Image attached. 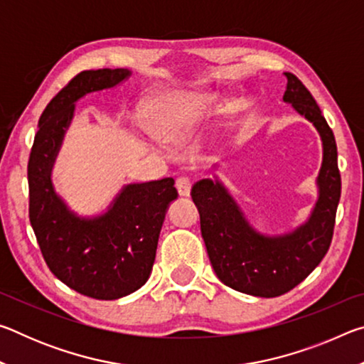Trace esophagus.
<instances>
[{
	"label": "esophagus",
	"instance_id": "esophagus-1",
	"mask_svg": "<svg viewBox=\"0 0 364 364\" xmlns=\"http://www.w3.org/2000/svg\"><path fill=\"white\" fill-rule=\"evenodd\" d=\"M175 186H176L178 194H180L181 197H188L191 194V181L188 180V178H184V176L178 178Z\"/></svg>",
	"mask_w": 364,
	"mask_h": 364
}]
</instances>
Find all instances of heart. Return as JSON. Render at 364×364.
I'll return each mask as SVG.
<instances>
[{"label":"heart","instance_id":"obj_1","mask_svg":"<svg viewBox=\"0 0 364 364\" xmlns=\"http://www.w3.org/2000/svg\"><path fill=\"white\" fill-rule=\"evenodd\" d=\"M212 97L202 93L170 91L159 97L151 114V130L165 144H184L199 128Z\"/></svg>","mask_w":364,"mask_h":364}]
</instances>
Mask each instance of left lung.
Instances as JSON below:
<instances>
[{"instance_id":"obj_1","label":"left lung","mask_w":364,"mask_h":364,"mask_svg":"<svg viewBox=\"0 0 364 364\" xmlns=\"http://www.w3.org/2000/svg\"><path fill=\"white\" fill-rule=\"evenodd\" d=\"M282 100L311 122L323 141V164L316 178L318 200L310 217L294 231L267 236L255 231L232 196L218 180L197 181L191 197L200 215V232L218 279L255 297H278L300 284L315 269L332 241L341 199L334 133L315 97L291 72Z\"/></svg>"}]
</instances>
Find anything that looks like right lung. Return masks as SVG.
<instances>
[{"instance_id":"right-lung-1","label":"right lung","mask_w":364,"mask_h":364,"mask_svg":"<svg viewBox=\"0 0 364 364\" xmlns=\"http://www.w3.org/2000/svg\"><path fill=\"white\" fill-rule=\"evenodd\" d=\"M128 69L85 70L43 110L28 159V217L43 258L58 279L82 295L115 300L149 279L165 213L178 193L173 178L123 186L107 212L78 217L51 181V171L75 102L114 88Z\"/></svg>"}]
</instances>
